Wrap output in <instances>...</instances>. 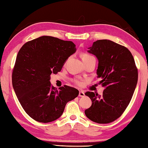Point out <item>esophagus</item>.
I'll use <instances>...</instances> for the list:
<instances>
[{
	"mask_svg": "<svg viewBox=\"0 0 148 148\" xmlns=\"http://www.w3.org/2000/svg\"><path fill=\"white\" fill-rule=\"evenodd\" d=\"M84 95H85L84 93L82 91H79V97H84Z\"/></svg>",
	"mask_w": 148,
	"mask_h": 148,
	"instance_id": "esophagus-1",
	"label": "esophagus"
}]
</instances>
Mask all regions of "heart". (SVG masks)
I'll return each instance as SVG.
<instances>
[{"mask_svg":"<svg viewBox=\"0 0 148 148\" xmlns=\"http://www.w3.org/2000/svg\"><path fill=\"white\" fill-rule=\"evenodd\" d=\"M93 57H94L92 56L91 55L89 54V53H83L82 55V58L83 61H86V60H90V58H93ZM74 82L77 85H80L82 84L81 81H80V80L79 79H75L74 80Z\"/></svg>","mask_w":148,"mask_h":148,"instance_id":"obj_1","label":"heart"}]
</instances>
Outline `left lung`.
<instances>
[{"mask_svg":"<svg viewBox=\"0 0 148 148\" xmlns=\"http://www.w3.org/2000/svg\"><path fill=\"white\" fill-rule=\"evenodd\" d=\"M88 52L98 58L99 84L105 89L102 95L85 93L92 101L85 115L97 123H110L119 118L129 105L137 84L138 69L130 50L111 40L94 42Z\"/></svg>","mask_w":148,"mask_h":148,"instance_id":"1","label":"left lung"}]
</instances>
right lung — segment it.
Returning <instances> with one entry per match:
<instances>
[{
	"label": "right lung",
	"instance_id": "1",
	"mask_svg": "<svg viewBox=\"0 0 148 148\" xmlns=\"http://www.w3.org/2000/svg\"><path fill=\"white\" fill-rule=\"evenodd\" d=\"M76 50L73 42L50 36L27 42L19 50L13 69V87L24 110L35 121H55L67 102L79 95L76 88L64 85L57 90L49 81L51 74L60 71Z\"/></svg>",
	"mask_w": 148,
	"mask_h": 148
}]
</instances>
